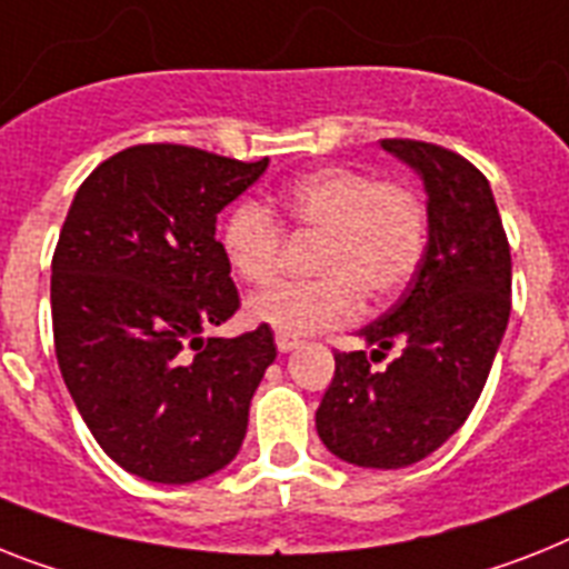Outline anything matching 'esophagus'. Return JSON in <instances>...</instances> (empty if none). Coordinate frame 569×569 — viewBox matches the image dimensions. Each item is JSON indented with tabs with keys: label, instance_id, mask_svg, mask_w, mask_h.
Returning a JSON list of instances; mask_svg holds the SVG:
<instances>
[{
	"label": "esophagus",
	"instance_id": "obj_1",
	"mask_svg": "<svg viewBox=\"0 0 569 569\" xmlns=\"http://www.w3.org/2000/svg\"><path fill=\"white\" fill-rule=\"evenodd\" d=\"M276 346H279V351H281V355H288V351L299 349V337H293V335H284V331H279V335H276Z\"/></svg>",
	"mask_w": 569,
	"mask_h": 569
}]
</instances>
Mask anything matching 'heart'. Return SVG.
<instances>
[{
	"label": "heart",
	"mask_w": 569,
	"mask_h": 569,
	"mask_svg": "<svg viewBox=\"0 0 569 569\" xmlns=\"http://www.w3.org/2000/svg\"><path fill=\"white\" fill-rule=\"evenodd\" d=\"M281 211L299 232L322 234L317 281H279L247 302V317L284 335L346 326L363 308L389 302L419 270L427 250V203L407 182H380L358 168H319L293 180ZM220 247L234 276L267 284L281 270L284 229L264 206L229 211Z\"/></svg>",
	"instance_id": "b5f03b06"
}]
</instances>
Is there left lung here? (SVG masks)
I'll list each match as a JSON object with an SVG mask.
<instances>
[{
  "mask_svg": "<svg viewBox=\"0 0 569 569\" xmlns=\"http://www.w3.org/2000/svg\"><path fill=\"white\" fill-rule=\"evenodd\" d=\"M380 148L419 173L427 250L392 308L360 328L366 351H337L317 433L360 468H407L442 448L471 416L509 326L511 256L491 186L459 153L412 139Z\"/></svg>",
  "mask_w": 569,
  "mask_h": 569,
  "instance_id": "8db88e82",
  "label": "left lung"
}]
</instances>
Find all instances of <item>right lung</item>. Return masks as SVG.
Here are the masks:
<instances>
[{"instance_id": "obj_1", "label": "right lung", "mask_w": 569, "mask_h": 569, "mask_svg": "<svg viewBox=\"0 0 569 569\" xmlns=\"http://www.w3.org/2000/svg\"><path fill=\"white\" fill-rule=\"evenodd\" d=\"M267 162L136 144L89 173L60 229V375L107 457L148 482L186 486L227 468L276 360L270 326L203 337L241 305L214 223Z\"/></svg>"}]
</instances>
